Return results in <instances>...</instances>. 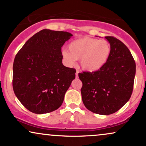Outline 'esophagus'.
I'll return each instance as SVG.
<instances>
[{
  "instance_id": "1",
  "label": "esophagus",
  "mask_w": 146,
  "mask_h": 146,
  "mask_svg": "<svg viewBox=\"0 0 146 146\" xmlns=\"http://www.w3.org/2000/svg\"><path fill=\"white\" fill-rule=\"evenodd\" d=\"M78 73H79V71H76V73H75V76H76L77 78H78Z\"/></svg>"
}]
</instances>
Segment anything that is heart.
<instances>
[{"mask_svg": "<svg viewBox=\"0 0 146 146\" xmlns=\"http://www.w3.org/2000/svg\"><path fill=\"white\" fill-rule=\"evenodd\" d=\"M111 53L110 43L105 40L90 37H82L72 41L68 50H64L62 56L70 64L75 60H80V64L84 71L95 72L105 66Z\"/></svg>", "mask_w": 146, "mask_h": 146, "instance_id": "heart-1", "label": "heart"}]
</instances>
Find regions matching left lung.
<instances>
[{"instance_id":"obj_1","label":"left lung","mask_w":146,"mask_h":146,"mask_svg":"<svg viewBox=\"0 0 146 146\" xmlns=\"http://www.w3.org/2000/svg\"><path fill=\"white\" fill-rule=\"evenodd\" d=\"M105 38L111 46L105 66L98 71L78 74L85 107L102 115L115 113L130 100L136 73L135 62L128 47L116 38Z\"/></svg>"}]
</instances>
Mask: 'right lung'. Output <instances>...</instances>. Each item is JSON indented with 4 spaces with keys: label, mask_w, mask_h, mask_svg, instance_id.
Here are the masks:
<instances>
[{
    "label": "right lung",
    "mask_w": 146,
    "mask_h": 146,
    "mask_svg": "<svg viewBox=\"0 0 146 146\" xmlns=\"http://www.w3.org/2000/svg\"><path fill=\"white\" fill-rule=\"evenodd\" d=\"M73 36L66 31L43 29L25 42L15 57L13 89L21 103L36 114L59 108L75 78V68L66 67L61 48Z\"/></svg>",
    "instance_id": "obj_1"
}]
</instances>
